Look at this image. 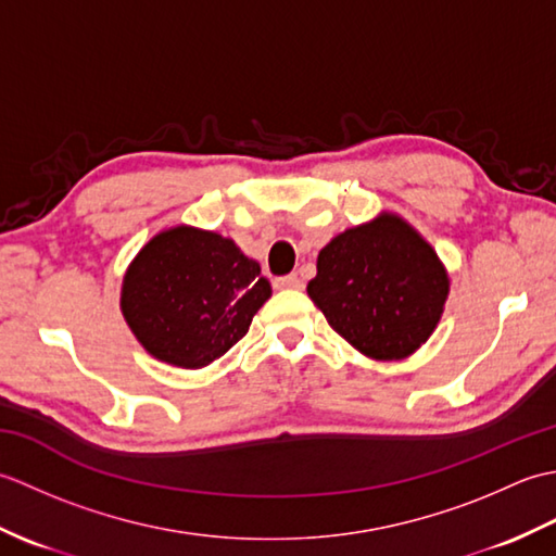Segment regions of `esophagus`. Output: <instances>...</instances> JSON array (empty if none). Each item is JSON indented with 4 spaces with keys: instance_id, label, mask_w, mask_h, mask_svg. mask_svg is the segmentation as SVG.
<instances>
[{
    "instance_id": "esophagus-1",
    "label": "esophagus",
    "mask_w": 556,
    "mask_h": 556,
    "mask_svg": "<svg viewBox=\"0 0 556 556\" xmlns=\"http://www.w3.org/2000/svg\"><path fill=\"white\" fill-rule=\"evenodd\" d=\"M275 287L277 289H301L303 287V279L296 275V271H293V275L275 279Z\"/></svg>"
}]
</instances>
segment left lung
<instances>
[{
  "instance_id": "obj_1",
  "label": "left lung",
  "mask_w": 556,
  "mask_h": 556,
  "mask_svg": "<svg viewBox=\"0 0 556 556\" xmlns=\"http://www.w3.org/2000/svg\"><path fill=\"white\" fill-rule=\"evenodd\" d=\"M308 296L353 349L375 361H401L434 332L448 277L408 222L382 212L323 248Z\"/></svg>"
}]
</instances>
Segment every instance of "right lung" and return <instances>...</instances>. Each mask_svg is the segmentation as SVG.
I'll list each match as a JSON object with an SVG mask.
<instances>
[{"label": "right lung", "instance_id": "obj_1", "mask_svg": "<svg viewBox=\"0 0 556 556\" xmlns=\"http://www.w3.org/2000/svg\"><path fill=\"white\" fill-rule=\"evenodd\" d=\"M271 296L260 265L231 239L172 227L140 248L122 285V313L162 363L198 370L243 339Z\"/></svg>", "mask_w": 556, "mask_h": 556}]
</instances>
